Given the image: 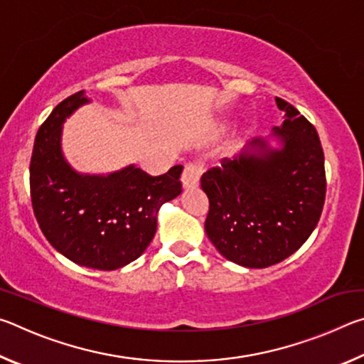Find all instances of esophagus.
Segmentation results:
<instances>
[{
  "label": "esophagus",
  "mask_w": 364,
  "mask_h": 364,
  "mask_svg": "<svg viewBox=\"0 0 364 364\" xmlns=\"http://www.w3.org/2000/svg\"><path fill=\"white\" fill-rule=\"evenodd\" d=\"M202 175V167L197 164L189 162L186 164V167L183 170L181 175V183L184 189H194L199 184V178Z\"/></svg>",
  "instance_id": "1"
}]
</instances>
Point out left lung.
<instances>
[{
	"label": "left lung",
	"instance_id": "8db88e82",
	"mask_svg": "<svg viewBox=\"0 0 364 364\" xmlns=\"http://www.w3.org/2000/svg\"><path fill=\"white\" fill-rule=\"evenodd\" d=\"M274 128L282 147L254 139L239 157L208 168L200 188L208 197L205 232L221 255L241 267L267 268L301 247L321 217L324 152L316 128L292 104Z\"/></svg>",
	"mask_w": 364,
	"mask_h": 364
}]
</instances>
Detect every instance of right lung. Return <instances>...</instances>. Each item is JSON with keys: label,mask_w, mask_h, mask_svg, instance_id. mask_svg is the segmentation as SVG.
<instances>
[{"label": "right lung", "mask_w": 364, "mask_h": 364, "mask_svg": "<svg viewBox=\"0 0 364 364\" xmlns=\"http://www.w3.org/2000/svg\"><path fill=\"white\" fill-rule=\"evenodd\" d=\"M85 102L82 90L41 123L30 160V197L54 249L82 267L110 271L136 260L151 244L160 205L181 193L183 167L159 176L133 165L107 176L78 175L60 151V128Z\"/></svg>", "instance_id": "obj_1"}]
</instances>
